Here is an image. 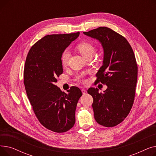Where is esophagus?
I'll use <instances>...</instances> for the list:
<instances>
[{
  "mask_svg": "<svg viewBox=\"0 0 156 156\" xmlns=\"http://www.w3.org/2000/svg\"><path fill=\"white\" fill-rule=\"evenodd\" d=\"M81 92H82V94L83 95H85L86 94H87V91L85 89H82V90H81Z\"/></svg>",
  "mask_w": 156,
  "mask_h": 156,
  "instance_id": "34e87169",
  "label": "esophagus"
}]
</instances>
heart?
<instances>
[{
    "mask_svg": "<svg viewBox=\"0 0 156 156\" xmlns=\"http://www.w3.org/2000/svg\"><path fill=\"white\" fill-rule=\"evenodd\" d=\"M77 48L79 52L85 57V58L88 55H93L95 52V48L93 44L89 42H87V41H83V42H81L80 44H78ZM69 56L70 54L69 51H65L62 52L61 57V64L63 66H66L68 64ZM78 80L81 81V82L83 81L82 76H78Z\"/></svg>",
    "mask_w": 156,
    "mask_h": 156,
    "instance_id": "1",
    "label": "heart"
}]
</instances>
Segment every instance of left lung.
<instances>
[{"instance_id": "8db88e82", "label": "left lung", "mask_w": 156, "mask_h": 156, "mask_svg": "<svg viewBox=\"0 0 156 156\" xmlns=\"http://www.w3.org/2000/svg\"><path fill=\"white\" fill-rule=\"evenodd\" d=\"M83 34L99 40L104 50L95 83L105 84L108 88L102 93L92 87L87 91L94 99L95 119L104 126H115L126 118L134 102L138 74L134 52L124 37L108 27Z\"/></svg>"}]
</instances>
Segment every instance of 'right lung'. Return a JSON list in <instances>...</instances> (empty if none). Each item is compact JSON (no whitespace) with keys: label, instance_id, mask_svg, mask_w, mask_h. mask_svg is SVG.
<instances>
[{"label":"right lung","instance_id":"obj_1","mask_svg":"<svg viewBox=\"0 0 156 156\" xmlns=\"http://www.w3.org/2000/svg\"><path fill=\"white\" fill-rule=\"evenodd\" d=\"M75 34L48 35L31 47L24 68V84L28 99L40 122L57 133L66 132L75 123V111L82 92L71 87L62 92L55 83L63 73L61 57Z\"/></svg>","mask_w":156,"mask_h":156}]
</instances>
